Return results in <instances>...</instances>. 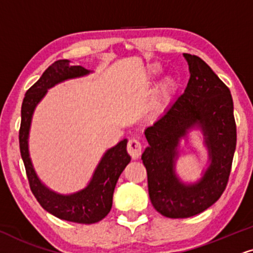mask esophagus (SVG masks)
Returning <instances> with one entry per match:
<instances>
[{"mask_svg": "<svg viewBox=\"0 0 253 253\" xmlns=\"http://www.w3.org/2000/svg\"><path fill=\"white\" fill-rule=\"evenodd\" d=\"M126 150L129 152V155L131 156L133 160H137L142 154V144L141 142L137 141L135 138H131L129 142H127Z\"/></svg>", "mask_w": 253, "mask_h": 253, "instance_id": "esophagus-1", "label": "esophagus"}]
</instances>
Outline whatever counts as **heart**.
Here are the masks:
<instances>
[{
  "instance_id": "heart-1",
  "label": "heart",
  "mask_w": 253,
  "mask_h": 253,
  "mask_svg": "<svg viewBox=\"0 0 253 253\" xmlns=\"http://www.w3.org/2000/svg\"><path fill=\"white\" fill-rule=\"evenodd\" d=\"M158 67H154V69L151 71L154 74L158 73ZM174 89H176V81L173 79H171V77H168L167 80L164 81L163 83H162L160 90H158V93H157V104L160 105H163L169 101L171 95H172V92L174 91Z\"/></svg>"
}]
</instances>
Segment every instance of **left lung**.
<instances>
[{"label": "left lung", "instance_id": "obj_1", "mask_svg": "<svg viewBox=\"0 0 253 253\" xmlns=\"http://www.w3.org/2000/svg\"><path fill=\"white\" fill-rule=\"evenodd\" d=\"M190 79L183 95L146 127L149 146L142 155L154 208L169 218H188L203 212L219 199L231 172L237 131L230 90L198 56L183 54ZM192 127H201L211 165L196 183L176 177L174 165L180 139Z\"/></svg>", "mask_w": 253, "mask_h": 253}]
</instances>
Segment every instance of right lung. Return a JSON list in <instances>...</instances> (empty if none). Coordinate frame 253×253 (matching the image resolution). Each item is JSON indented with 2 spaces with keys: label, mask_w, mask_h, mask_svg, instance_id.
Segmentation results:
<instances>
[{
  "label": "right lung",
  "mask_w": 253,
  "mask_h": 253,
  "mask_svg": "<svg viewBox=\"0 0 253 253\" xmlns=\"http://www.w3.org/2000/svg\"><path fill=\"white\" fill-rule=\"evenodd\" d=\"M89 73L90 70L81 65H70V61L68 60L54 62L26 92L22 103L18 135L22 160L26 167L31 192L37 202L55 217L80 224L97 223L110 212L118 177L131 160L126 152L127 141L123 139L103 155L86 188L71 195H61L46 188L37 177L29 156L28 138L34 110L41 99L44 97L48 89L65 80L85 76Z\"/></svg>",
  "instance_id": "right-lung-1"
}]
</instances>
